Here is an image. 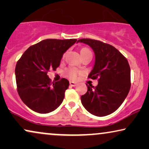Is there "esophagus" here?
Masks as SVG:
<instances>
[{"instance_id": "esophagus-1", "label": "esophagus", "mask_w": 149, "mask_h": 149, "mask_svg": "<svg viewBox=\"0 0 149 149\" xmlns=\"http://www.w3.org/2000/svg\"><path fill=\"white\" fill-rule=\"evenodd\" d=\"M69 84H70V86H77V83L76 82H69Z\"/></svg>"}]
</instances>
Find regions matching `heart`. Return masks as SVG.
Here are the masks:
<instances>
[{
  "instance_id": "b5f03b06",
  "label": "heart",
  "mask_w": 149,
  "mask_h": 149,
  "mask_svg": "<svg viewBox=\"0 0 149 149\" xmlns=\"http://www.w3.org/2000/svg\"><path fill=\"white\" fill-rule=\"evenodd\" d=\"M80 52L82 58L85 56H86V55H91V56H92V53H91V50L88 48H87V47H83V48L80 49ZM80 73V71H78V69L75 68H72V67L67 69L65 71V76H66L67 78H70L71 80H76Z\"/></svg>"
}]
</instances>
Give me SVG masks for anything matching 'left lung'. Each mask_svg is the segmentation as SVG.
Instances as JSON below:
<instances>
[{
    "mask_svg": "<svg viewBox=\"0 0 149 149\" xmlns=\"http://www.w3.org/2000/svg\"><path fill=\"white\" fill-rule=\"evenodd\" d=\"M93 49L95 60L88 78H99L97 86L86 84L87 92L81 96L84 108L95 116H105L115 112L127 96L131 86L130 67L125 57L108 43L81 39Z\"/></svg>",
    "mask_w": 149,
    "mask_h": 149,
    "instance_id": "1",
    "label": "left lung"
}]
</instances>
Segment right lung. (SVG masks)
I'll return each mask as SVG.
<instances>
[{
    "mask_svg": "<svg viewBox=\"0 0 149 149\" xmlns=\"http://www.w3.org/2000/svg\"><path fill=\"white\" fill-rule=\"evenodd\" d=\"M77 39H47L29 47L17 61L15 69L19 97L32 110L47 114L62 104L69 82L65 78L53 82L47 76L56 70L64 53Z\"/></svg>",
    "mask_w": 149,
    "mask_h": 149,
    "instance_id": "1",
    "label": "right lung"
}]
</instances>
